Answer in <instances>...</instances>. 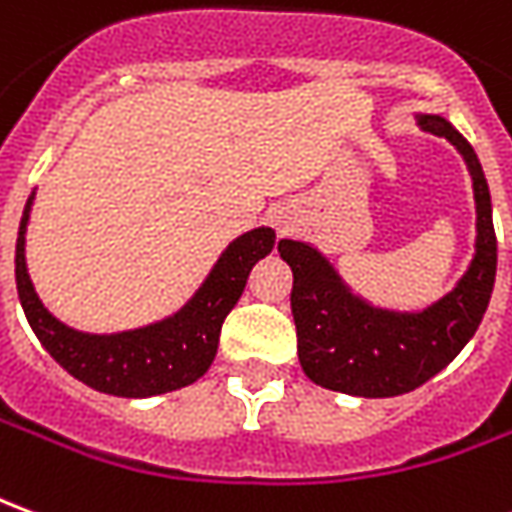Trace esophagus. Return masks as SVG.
<instances>
[{
    "mask_svg": "<svg viewBox=\"0 0 512 512\" xmlns=\"http://www.w3.org/2000/svg\"><path fill=\"white\" fill-rule=\"evenodd\" d=\"M271 219H274V227H277V232H280V235H288V232L293 230V221L288 213H274Z\"/></svg>",
    "mask_w": 512,
    "mask_h": 512,
    "instance_id": "34e87169",
    "label": "esophagus"
}]
</instances>
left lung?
<instances>
[{
	"mask_svg": "<svg viewBox=\"0 0 512 512\" xmlns=\"http://www.w3.org/2000/svg\"><path fill=\"white\" fill-rule=\"evenodd\" d=\"M418 124L421 130L446 138L466 160L477 202L474 260L435 305L418 313H396L355 296L330 260L310 244L280 241V257L293 271L291 313L299 363L321 388L366 399L416 391L460 355L491 302L496 232L480 160L466 138L441 116H418Z\"/></svg>",
	"mask_w": 512,
	"mask_h": 512,
	"instance_id": "left-lung-1",
	"label": "left lung"
}]
</instances>
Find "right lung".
<instances>
[{
  "label": "right lung",
  "mask_w": 512,
  "mask_h": 512,
  "mask_svg": "<svg viewBox=\"0 0 512 512\" xmlns=\"http://www.w3.org/2000/svg\"><path fill=\"white\" fill-rule=\"evenodd\" d=\"M32 199H27L21 216L19 241H16V288H19L24 316L44 349L55 357L71 377L85 382L88 388L127 399H144L157 393L177 391L196 382L205 374L216 349H219L221 324L249 280V271L257 260L274 249V230L257 227L235 238L213 271L207 274L202 288L180 307L174 316L141 330L113 332V335H91L66 327L57 321L38 299L27 274L24 257V235L30 221Z\"/></svg>",
  "instance_id": "1"
}]
</instances>
